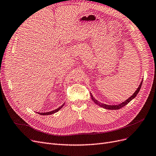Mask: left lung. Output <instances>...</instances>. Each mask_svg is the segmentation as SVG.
<instances>
[{
	"mask_svg": "<svg viewBox=\"0 0 156 156\" xmlns=\"http://www.w3.org/2000/svg\"><path fill=\"white\" fill-rule=\"evenodd\" d=\"M142 83L143 82L141 83L140 85H139V87H138V88L137 89V90L135 92H134V94L130 97V98H128L127 100H126L125 101L123 102V103H122L121 104H119V105H105V104H102L100 102L98 101L96 99H95L94 98V97L92 96V95L91 94V98H92V99L94 101V102L95 103H96L97 105H98L99 106H100L101 107H102V108H104L105 109H108V110H119L121 108H122V107H124L125 105H126L128 103H129L133 99L135 98L136 95H137V94L139 93V90H140L141 89V85H142Z\"/></svg>",
	"mask_w": 156,
	"mask_h": 156,
	"instance_id": "obj_1",
	"label": "left lung"
}]
</instances>
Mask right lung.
Segmentation results:
<instances>
[{
	"mask_svg": "<svg viewBox=\"0 0 156 156\" xmlns=\"http://www.w3.org/2000/svg\"><path fill=\"white\" fill-rule=\"evenodd\" d=\"M64 106V105H62L61 107H59V108H58L57 109H56V110H53V111H51V112H46V113H38L39 114H41V115H50V114H54V113H55V112H58V110H61V108L62 107Z\"/></svg>",
	"mask_w": 156,
	"mask_h": 156,
	"instance_id": "1",
	"label": "right lung"
}]
</instances>
